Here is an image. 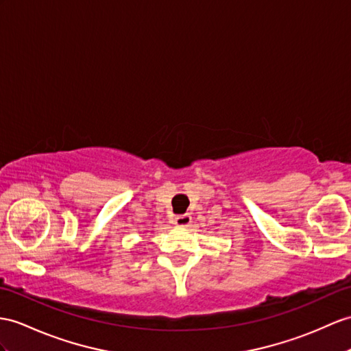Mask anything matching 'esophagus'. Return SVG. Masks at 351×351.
Returning a JSON list of instances; mask_svg holds the SVG:
<instances>
[{
  "mask_svg": "<svg viewBox=\"0 0 351 351\" xmlns=\"http://www.w3.org/2000/svg\"><path fill=\"white\" fill-rule=\"evenodd\" d=\"M191 221H192L191 215H180V216H176V217H174V225H176V226H180V228L189 226Z\"/></svg>",
  "mask_w": 351,
  "mask_h": 351,
  "instance_id": "esophagus-1",
  "label": "esophagus"
}]
</instances>
